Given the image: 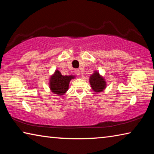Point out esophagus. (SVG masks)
Wrapping results in <instances>:
<instances>
[{"label":"esophagus","mask_w":154,"mask_h":154,"mask_svg":"<svg viewBox=\"0 0 154 154\" xmlns=\"http://www.w3.org/2000/svg\"><path fill=\"white\" fill-rule=\"evenodd\" d=\"M75 73L77 75H80V71L79 69H75Z\"/></svg>","instance_id":"esophagus-1"}]
</instances>
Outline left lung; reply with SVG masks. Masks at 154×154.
<instances>
[{
  "label": "left lung",
  "instance_id": "8db88e82",
  "mask_svg": "<svg viewBox=\"0 0 154 154\" xmlns=\"http://www.w3.org/2000/svg\"><path fill=\"white\" fill-rule=\"evenodd\" d=\"M89 82L91 87L95 92H101L106 88V81L98 71L93 72V74L90 77Z\"/></svg>",
  "mask_w": 154,
  "mask_h": 154
}]
</instances>
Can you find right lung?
Listing matches in <instances>:
<instances>
[{
	"mask_svg": "<svg viewBox=\"0 0 154 154\" xmlns=\"http://www.w3.org/2000/svg\"><path fill=\"white\" fill-rule=\"evenodd\" d=\"M75 78L74 75H62L58 70L49 78V88L52 92L58 96L64 95L69 90V83Z\"/></svg>",
	"mask_w": 154,
	"mask_h": 154,
	"instance_id": "1",
	"label": "right lung"
}]
</instances>
